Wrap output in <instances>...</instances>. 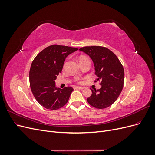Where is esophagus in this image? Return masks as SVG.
Listing matches in <instances>:
<instances>
[{
    "label": "esophagus",
    "instance_id": "1",
    "mask_svg": "<svg viewBox=\"0 0 155 155\" xmlns=\"http://www.w3.org/2000/svg\"><path fill=\"white\" fill-rule=\"evenodd\" d=\"M74 88V89H76V90H82V89L84 88V87H75Z\"/></svg>",
    "mask_w": 155,
    "mask_h": 155
}]
</instances>
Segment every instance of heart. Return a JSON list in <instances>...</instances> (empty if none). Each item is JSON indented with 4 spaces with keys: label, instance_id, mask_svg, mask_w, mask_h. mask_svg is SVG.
<instances>
[{
    "label": "heart",
    "instance_id": "obj_1",
    "mask_svg": "<svg viewBox=\"0 0 155 155\" xmlns=\"http://www.w3.org/2000/svg\"><path fill=\"white\" fill-rule=\"evenodd\" d=\"M81 58H82V57L80 58V59H81ZM77 82H78V83H82L80 80H79V79H77Z\"/></svg>",
    "mask_w": 155,
    "mask_h": 155
}]
</instances>
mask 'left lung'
Here are the masks:
<instances>
[{
  "mask_svg": "<svg viewBox=\"0 0 155 155\" xmlns=\"http://www.w3.org/2000/svg\"><path fill=\"white\" fill-rule=\"evenodd\" d=\"M79 50L88 55L95 67L94 82L99 81L101 88L92 91L87 101L96 109H105L118 99L124 87V69L117 56L104 46H84Z\"/></svg>",
  "mask_w": 155,
  "mask_h": 155,
  "instance_id": "left-lung-1",
  "label": "left lung"
}]
</instances>
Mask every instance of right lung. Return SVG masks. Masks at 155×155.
Wrapping results in <instances>:
<instances>
[{
	"instance_id": "right-lung-1",
	"label": "right lung",
	"mask_w": 155,
	"mask_h": 155,
	"mask_svg": "<svg viewBox=\"0 0 155 155\" xmlns=\"http://www.w3.org/2000/svg\"><path fill=\"white\" fill-rule=\"evenodd\" d=\"M78 48L53 45L37 55L29 74L31 91L39 104L50 110H57L66 105L74 89L55 87V79L61 73L67 56Z\"/></svg>"
}]
</instances>
